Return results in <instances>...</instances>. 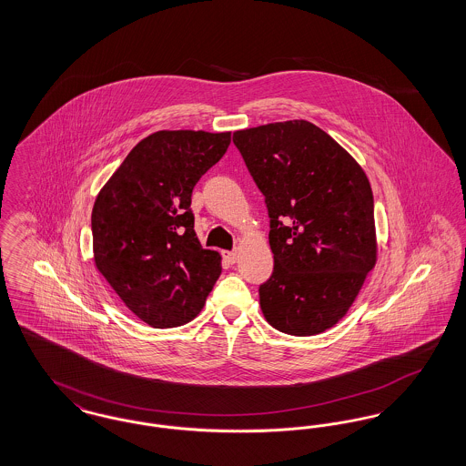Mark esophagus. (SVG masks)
Masks as SVG:
<instances>
[{"label":"esophagus","instance_id":"1","mask_svg":"<svg viewBox=\"0 0 466 466\" xmlns=\"http://www.w3.org/2000/svg\"><path fill=\"white\" fill-rule=\"evenodd\" d=\"M223 258H225L228 264H236L238 258H239V255H238V251H225V253H223Z\"/></svg>","mask_w":466,"mask_h":466}]
</instances>
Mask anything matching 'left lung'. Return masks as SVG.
Instances as JSON below:
<instances>
[{
	"label": "left lung",
	"instance_id": "obj_1",
	"mask_svg": "<svg viewBox=\"0 0 466 466\" xmlns=\"http://www.w3.org/2000/svg\"><path fill=\"white\" fill-rule=\"evenodd\" d=\"M232 139L270 218L274 270L258 289L267 321L297 337L332 329L377 262L369 177L308 120L236 131Z\"/></svg>",
	"mask_w": 466,
	"mask_h": 466
}]
</instances>
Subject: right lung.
<instances>
[{"instance_id": "right-lung-1", "label": "right lung", "mask_w": 466, "mask_h": 466, "mask_svg": "<svg viewBox=\"0 0 466 466\" xmlns=\"http://www.w3.org/2000/svg\"><path fill=\"white\" fill-rule=\"evenodd\" d=\"M230 145V133L157 131L141 139L92 208L94 264L154 329L192 321L222 272L194 230L192 190Z\"/></svg>"}]
</instances>
